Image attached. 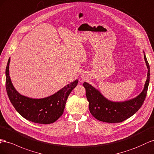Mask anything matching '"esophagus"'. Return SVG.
Returning <instances> with one entry per match:
<instances>
[{
    "label": "esophagus",
    "mask_w": 154,
    "mask_h": 154,
    "mask_svg": "<svg viewBox=\"0 0 154 154\" xmlns=\"http://www.w3.org/2000/svg\"><path fill=\"white\" fill-rule=\"evenodd\" d=\"M81 77H82H82H85V75H82H82H81Z\"/></svg>",
    "instance_id": "obj_1"
}]
</instances>
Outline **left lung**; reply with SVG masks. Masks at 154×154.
Wrapping results in <instances>:
<instances>
[{
  "label": "left lung",
  "instance_id": "1",
  "mask_svg": "<svg viewBox=\"0 0 154 154\" xmlns=\"http://www.w3.org/2000/svg\"><path fill=\"white\" fill-rule=\"evenodd\" d=\"M143 53L148 69L147 78L143 91L135 97L124 101H112L105 97L99 90L89 83H83L86 98L89 102L90 112L97 119L110 123L121 122L134 115L141 107L146 96L150 75V66L144 51Z\"/></svg>",
  "mask_w": 154,
  "mask_h": 154
}]
</instances>
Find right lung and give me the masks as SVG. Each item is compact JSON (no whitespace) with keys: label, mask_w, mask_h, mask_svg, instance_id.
<instances>
[{"label":"right lung","mask_w":154,"mask_h":154,"mask_svg":"<svg viewBox=\"0 0 154 154\" xmlns=\"http://www.w3.org/2000/svg\"><path fill=\"white\" fill-rule=\"evenodd\" d=\"M9 58L6 69V88L8 97L17 112L26 119L38 124H51L63 115L69 94L76 87V79L56 93L46 97L33 99L21 95L16 90L10 77Z\"/></svg>","instance_id":"right-lung-1"}]
</instances>
